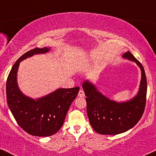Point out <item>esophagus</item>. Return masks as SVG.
<instances>
[{
  "mask_svg": "<svg viewBox=\"0 0 156 156\" xmlns=\"http://www.w3.org/2000/svg\"><path fill=\"white\" fill-rule=\"evenodd\" d=\"M78 96H79V97H80V98H84V96H85L83 90L81 89L80 90V92H79V93H78Z\"/></svg>",
  "mask_w": 156,
  "mask_h": 156,
  "instance_id": "1",
  "label": "esophagus"
}]
</instances>
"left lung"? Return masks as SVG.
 Listing matches in <instances>:
<instances>
[{"instance_id": "1", "label": "left lung", "mask_w": 156, "mask_h": 156, "mask_svg": "<svg viewBox=\"0 0 156 156\" xmlns=\"http://www.w3.org/2000/svg\"><path fill=\"white\" fill-rule=\"evenodd\" d=\"M122 57L137 63L141 70V80L137 95L129 101L116 102L102 94L89 80L82 83L87 96V113L90 125L98 134L115 135L128 131L137 124L145 110L147 80L143 65L127 51Z\"/></svg>"}]
</instances>
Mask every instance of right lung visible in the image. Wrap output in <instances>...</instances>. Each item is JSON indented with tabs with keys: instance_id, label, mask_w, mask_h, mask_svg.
I'll return each mask as SVG.
<instances>
[{
	"instance_id": "obj_1",
	"label": "right lung",
	"mask_w": 156,
	"mask_h": 156,
	"mask_svg": "<svg viewBox=\"0 0 156 156\" xmlns=\"http://www.w3.org/2000/svg\"><path fill=\"white\" fill-rule=\"evenodd\" d=\"M51 48H36L22 55L11 69L6 82L7 103L18 124L28 134L48 137L63 126L66 113L80 91V87L58 88L41 98L34 99L21 91L17 72L21 61L34 55L44 54Z\"/></svg>"
}]
</instances>
